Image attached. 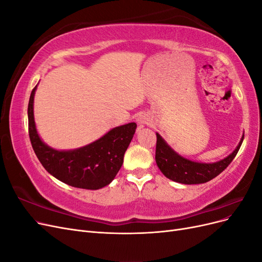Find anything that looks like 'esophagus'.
<instances>
[{
    "instance_id": "34e87169",
    "label": "esophagus",
    "mask_w": 262,
    "mask_h": 262,
    "mask_svg": "<svg viewBox=\"0 0 262 262\" xmlns=\"http://www.w3.org/2000/svg\"><path fill=\"white\" fill-rule=\"evenodd\" d=\"M138 121H139V123L140 124H146V123H148V118H146L145 116H140L139 117V119H138Z\"/></svg>"
}]
</instances>
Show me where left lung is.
<instances>
[{
	"label": "left lung",
	"instance_id": "obj_1",
	"mask_svg": "<svg viewBox=\"0 0 262 262\" xmlns=\"http://www.w3.org/2000/svg\"><path fill=\"white\" fill-rule=\"evenodd\" d=\"M156 139L155 161L158 168L164 175L168 179L180 182V184L196 185L204 184V182L215 178L232 163L241 148L244 136L238 146L231 155H228L224 160L212 164L196 163L186 160L176 152H173L158 133H156Z\"/></svg>",
	"mask_w": 262,
	"mask_h": 262
}]
</instances>
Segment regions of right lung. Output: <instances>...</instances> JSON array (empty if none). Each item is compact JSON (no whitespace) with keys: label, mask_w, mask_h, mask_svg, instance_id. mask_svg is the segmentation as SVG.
I'll return each instance as SVG.
<instances>
[{"label":"right lung","mask_w":262,"mask_h":262,"mask_svg":"<svg viewBox=\"0 0 262 262\" xmlns=\"http://www.w3.org/2000/svg\"><path fill=\"white\" fill-rule=\"evenodd\" d=\"M28 102V132L35 154L45 169L64 184L81 189L96 190L114 180L123 163V156L137 129L131 122L110 130L94 143L73 150H57L39 138L34 120V96Z\"/></svg>","instance_id":"1"}]
</instances>
